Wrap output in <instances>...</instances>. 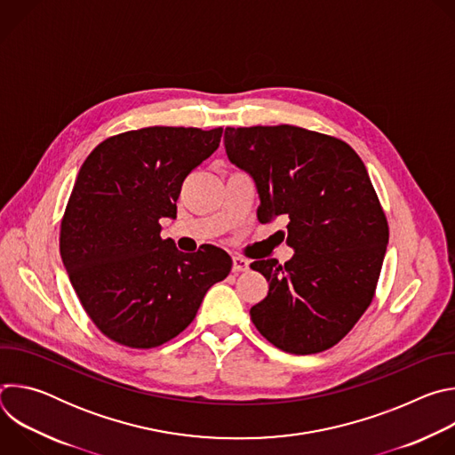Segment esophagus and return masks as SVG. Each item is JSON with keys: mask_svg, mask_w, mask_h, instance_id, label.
<instances>
[{"mask_svg": "<svg viewBox=\"0 0 455 455\" xmlns=\"http://www.w3.org/2000/svg\"><path fill=\"white\" fill-rule=\"evenodd\" d=\"M248 261L246 259H243V257H239V255H235V257H232V272L234 274H239V272H246L248 270Z\"/></svg>", "mask_w": 455, "mask_h": 455, "instance_id": "1", "label": "esophagus"}]
</instances>
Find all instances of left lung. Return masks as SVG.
I'll return each instance as SVG.
<instances>
[{
  "label": "left lung",
  "instance_id": "left-lung-1",
  "mask_svg": "<svg viewBox=\"0 0 455 455\" xmlns=\"http://www.w3.org/2000/svg\"><path fill=\"white\" fill-rule=\"evenodd\" d=\"M225 149L257 185L259 221L288 218L295 250L284 265H250L270 283L253 326L291 355L333 347L372 302L388 241L363 162L344 140L288 124L227 127Z\"/></svg>",
  "mask_w": 455,
  "mask_h": 455
}]
</instances>
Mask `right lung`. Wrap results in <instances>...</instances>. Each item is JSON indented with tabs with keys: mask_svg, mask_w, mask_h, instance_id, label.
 Segmentation results:
<instances>
[{
	"mask_svg": "<svg viewBox=\"0 0 455 455\" xmlns=\"http://www.w3.org/2000/svg\"><path fill=\"white\" fill-rule=\"evenodd\" d=\"M221 133L142 127L106 139L83 164L59 248L84 311L109 340L133 349L172 340L230 274L225 250L183 253L160 237V220L176 218L183 180L220 148Z\"/></svg>",
	"mask_w": 455,
	"mask_h": 455,
	"instance_id": "add662e5",
	"label": "right lung"
}]
</instances>
